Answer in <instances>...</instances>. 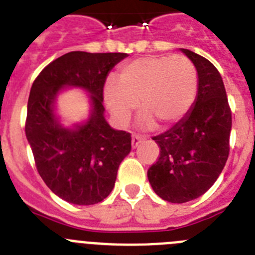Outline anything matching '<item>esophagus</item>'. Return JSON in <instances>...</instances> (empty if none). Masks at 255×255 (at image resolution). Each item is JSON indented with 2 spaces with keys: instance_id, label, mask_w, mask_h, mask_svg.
<instances>
[{
  "instance_id": "1",
  "label": "esophagus",
  "mask_w": 255,
  "mask_h": 255,
  "mask_svg": "<svg viewBox=\"0 0 255 255\" xmlns=\"http://www.w3.org/2000/svg\"><path fill=\"white\" fill-rule=\"evenodd\" d=\"M141 140H143V138H140V136H138V135H134V136L131 138V147L136 148L139 144L141 143Z\"/></svg>"
}]
</instances>
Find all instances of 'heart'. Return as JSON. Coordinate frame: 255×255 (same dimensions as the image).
Returning <instances> with one entry per match:
<instances>
[{"label": "heart", "mask_w": 255, "mask_h": 255, "mask_svg": "<svg viewBox=\"0 0 255 255\" xmlns=\"http://www.w3.org/2000/svg\"><path fill=\"white\" fill-rule=\"evenodd\" d=\"M198 93V71L188 57L148 56L124 65L105 85V102L117 125L124 126L140 102L143 129L170 128L189 114Z\"/></svg>", "instance_id": "b5f03b06"}]
</instances>
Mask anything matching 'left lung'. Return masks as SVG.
I'll list each match as a JSON object with an SVG mask.
<instances>
[{
    "label": "left lung",
    "mask_w": 255,
    "mask_h": 255,
    "mask_svg": "<svg viewBox=\"0 0 255 255\" xmlns=\"http://www.w3.org/2000/svg\"><path fill=\"white\" fill-rule=\"evenodd\" d=\"M181 51L197 67V98L180 123L153 136L159 158L147 173L155 194L171 203L197 199L215 184L229 157L233 125L218 70L195 52Z\"/></svg>",
    "instance_id": "8db88e82"
}]
</instances>
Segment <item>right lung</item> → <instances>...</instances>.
<instances>
[{
  "label": "right lung",
  "instance_id": "right-lung-1",
  "mask_svg": "<svg viewBox=\"0 0 255 255\" xmlns=\"http://www.w3.org/2000/svg\"><path fill=\"white\" fill-rule=\"evenodd\" d=\"M126 53L74 51L47 65L31 85L25 135L40 177L61 199L78 206L100 203L110 195L119 166L131 150V136L105 119L103 85ZM67 87L87 91V121L65 127L55 112Z\"/></svg>",
  "mask_w": 255,
  "mask_h": 255
}]
</instances>
